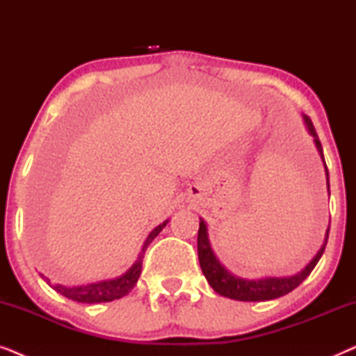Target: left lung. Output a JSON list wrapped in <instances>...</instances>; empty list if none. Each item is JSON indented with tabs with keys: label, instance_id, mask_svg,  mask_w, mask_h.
Instances as JSON below:
<instances>
[{
	"label": "left lung",
	"instance_id": "left-lung-1",
	"mask_svg": "<svg viewBox=\"0 0 356 356\" xmlns=\"http://www.w3.org/2000/svg\"><path fill=\"white\" fill-rule=\"evenodd\" d=\"M303 123L308 129V133L313 136L314 145L318 149L321 155V160L324 163L325 170V183H327V194H330L329 189V172L327 167H325V160L323 154V145H321V140L316 134V129L313 123L308 116L303 115ZM329 238V227L325 230V238L323 246L319 248V251L316 252L313 259H311L308 264H306L300 272H296L293 275H284V277H259V279H245V277H238L232 274L230 270L225 269V266L218 261L216 252L212 250L211 240H209V232L206 222H199V232H197V256H199V264H201L202 274L206 275L209 285L212 286L213 290L217 291L218 295L227 296V298L238 300V301H269L280 298L286 293H290L291 290H295L301 282H303L306 277L311 274V270L314 269L318 261L323 256L325 250V245H327Z\"/></svg>",
	"mask_w": 356,
	"mask_h": 356
}]
</instances>
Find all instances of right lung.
Listing matches in <instances>:
<instances>
[{"instance_id": "right-lung-1", "label": "right lung", "mask_w": 356, "mask_h": 356, "mask_svg": "<svg viewBox=\"0 0 356 356\" xmlns=\"http://www.w3.org/2000/svg\"><path fill=\"white\" fill-rule=\"evenodd\" d=\"M170 222V218L160 223L154 228L152 232L149 233L147 238H145L143 248H140V252L138 256V259L134 261V264L129 267L124 274H121L115 279H106V280H100V282H92V284L87 285H76V286H66V285H50L53 290H56L58 293L66 296L72 301H77V303H87V305H94V303H106V301H113V300H120L129 293L131 290L134 289V285L138 284V279L140 277V270H143V259L145 254V250L150 243L154 241V238L159 235L160 232L167 227V223ZM43 277V275H42ZM48 284L50 280L47 277H43Z\"/></svg>"}]
</instances>
